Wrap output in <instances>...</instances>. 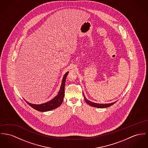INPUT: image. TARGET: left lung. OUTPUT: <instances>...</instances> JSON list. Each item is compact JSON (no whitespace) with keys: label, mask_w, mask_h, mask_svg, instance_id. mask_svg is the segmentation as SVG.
I'll return each mask as SVG.
<instances>
[{"label":"left lung","mask_w":148,"mask_h":148,"mask_svg":"<svg viewBox=\"0 0 148 148\" xmlns=\"http://www.w3.org/2000/svg\"><path fill=\"white\" fill-rule=\"evenodd\" d=\"M83 96H84V100H85V101H86V102L88 104V105H91L92 106H93V107H96V108H107V107H109V106H112V105H113L114 103H115V102H113V103H95V102H92L90 101H89V100H88L86 98V97L84 96V94H83Z\"/></svg>","instance_id":"left-lung-1"}]
</instances>
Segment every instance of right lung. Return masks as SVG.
Here are the masks:
<instances>
[{
  "label": "right lung",
  "instance_id": "obj_1",
  "mask_svg": "<svg viewBox=\"0 0 148 148\" xmlns=\"http://www.w3.org/2000/svg\"><path fill=\"white\" fill-rule=\"evenodd\" d=\"M68 72H67L62 81V84L60 87V90L58 92V93L57 96L52 100L50 101L42 103V104H39V105H36V104H33L31 103L27 102L26 101L31 107L34 108V109L39 111V112H47L51 110H53L54 109H56L58 108L59 106L61 105V103L63 102L64 100V92H65V82H66V77L68 74Z\"/></svg>",
  "mask_w": 148,
  "mask_h": 148
}]
</instances>
